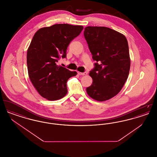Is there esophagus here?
<instances>
[{"instance_id":"1","label":"esophagus","mask_w":157,"mask_h":157,"mask_svg":"<svg viewBox=\"0 0 157 157\" xmlns=\"http://www.w3.org/2000/svg\"><path fill=\"white\" fill-rule=\"evenodd\" d=\"M78 74L79 75H86L88 74L87 72H78Z\"/></svg>"}]
</instances>
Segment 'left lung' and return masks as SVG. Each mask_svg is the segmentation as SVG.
Returning <instances> with one entry per match:
<instances>
[{
	"label": "left lung",
	"instance_id": "1",
	"mask_svg": "<svg viewBox=\"0 0 157 157\" xmlns=\"http://www.w3.org/2000/svg\"><path fill=\"white\" fill-rule=\"evenodd\" d=\"M83 35L97 61L90 71L93 82L86 88L87 94L98 101H107L120 92L129 75L131 60L127 38L103 26H87Z\"/></svg>",
	"mask_w": 157,
	"mask_h": 157
}]
</instances>
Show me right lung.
<instances>
[{"instance_id": "right-lung-1", "label": "right lung", "mask_w": 157, "mask_h": 157, "mask_svg": "<svg viewBox=\"0 0 157 157\" xmlns=\"http://www.w3.org/2000/svg\"><path fill=\"white\" fill-rule=\"evenodd\" d=\"M83 29L81 25L55 24L34 35L27 51V66L30 81L42 97L56 101L67 95V80L77 72L56 62L66 58L68 45Z\"/></svg>"}]
</instances>
